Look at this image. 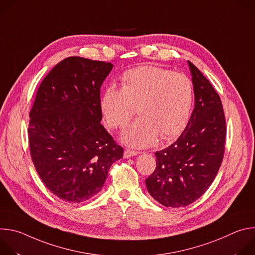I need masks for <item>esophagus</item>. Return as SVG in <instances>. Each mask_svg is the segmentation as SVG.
<instances>
[{
    "label": "esophagus",
    "instance_id": "1",
    "mask_svg": "<svg viewBox=\"0 0 255 255\" xmlns=\"http://www.w3.org/2000/svg\"><path fill=\"white\" fill-rule=\"evenodd\" d=\"M139 152L138 151H135V150H131V149H125L124 151V157L125 158H128V157H131V156H135L137 155Z\"/></svg>",
    "mask_w": 255,
    "mask_h": 255
}]
</instances>
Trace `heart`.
Masks as SVG:
<instances>
[{
	"label": "heart",
	"mask_w": 255,
	"mask_h": 255,
	"mask_svg": "<svg viewBox=\"0 0 255 255\" xmlns=\"http://www.w3.org/2000/svg\"><path fill=\"white\" fill-rule=\"evenodd\" d=\"M121 89L109 87L101 99L103 115L112 128H125L138 112L141 116L123 134L136 147L152 144L157 137L169 140L185 130L194 104L191 79L181 72L153 65L127 70Z\"/></svg>",
	"instance_id": "heart-1"
}]
</instances>
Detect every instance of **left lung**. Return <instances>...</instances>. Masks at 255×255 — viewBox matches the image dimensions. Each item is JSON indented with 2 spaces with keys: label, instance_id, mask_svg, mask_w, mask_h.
Here are the masks:
<instances>
[{
  "label": "left lung",
  "instance_id": "1",
  "mask_svg": "<svg viewBox=\"0 0 255 255\" xmlns=\"http://www.w3.org/2000/svg\"><path fill=\"white\" fill-rule=\"evenodd\" d=\"M189 62L195 108L181 135L156 151V167L146 188L165 207H187L212 185L225 152L226 120L221 99L202 72Z\"/></svg>",
  "mask_w": 255,
  "mask_h": 255
}]
</instances>
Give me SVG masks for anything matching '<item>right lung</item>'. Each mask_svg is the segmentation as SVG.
<instances>
[{
  "mask_svg": "<svg viewBox=\"0 0 255 255\" xmlns=\"http://www.w3.org/2000/svg\"><path fill=\"white\" fill-rule=\"evenodd\" d=\"M111 62L70 56L41 82L29 113L28 139L36 171L46 188L82 203L103 188L124 149L103 125L100 88Z\"/></svg>",
  "mask_w": 255,
  "mask_h": 255,
  "instance_id": "1",
  "label": "right lung"
}]
</instances>
